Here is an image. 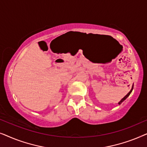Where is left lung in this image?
<instances>
[{
	"mask_svg": "<svg viewBox=\"0 0 147 147\" xmlns=\"http://www.w3.org/2000/svg\"><path fill=\"white\" fill-rule=\"evenodd\" d=\"M133 87H134V85H132V88H131V90H130V91L129 92H128V93L127 94H126V95L125 96H124V97L123 98H122V99L121 100H120V101L119 102H118V104H119V105H120V104H122V102H124V100H125L126 99V98H127L128 97V96H130V93H131L132 91V90H133Z\"/></svg>",
	"mask_w": 147,
	"mask_h": 147,
	"instance_id": "left-lung-1",
	"label": "left lung"
}]
</instances>
